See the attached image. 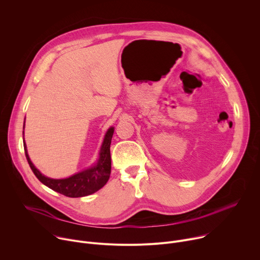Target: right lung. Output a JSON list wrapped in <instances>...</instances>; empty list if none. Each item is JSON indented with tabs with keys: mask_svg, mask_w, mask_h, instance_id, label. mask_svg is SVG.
Segmentation results:
<instances>
[{
	"mask_svg": "<svg viewBox=\"0 0 260 260\" xmlns=\"http://www.w3.org/2000/svg\"><path fill=\"white\" fill-rule=\"evenodd\" d=\"M23 129H24V125H23ZM113 133H114L113 126H111L107 131L101 146L98 161L92 167L86 170H83L75 175H72L69 178L52 179L44 176L32 165L31 160L29 159L27 149H26V144L23 140L25 157L35 176L50 189L69 198L86 197L96 192L103 186H105V184L108 182L110 178V174H111L110 145H111V140H112V137H113Z\"/></svg>",
	"mask_w": 260,
	"mask_h": 260,
	"instance_id": "add662e5",
	"label": "right lung"
}]
</instances>
